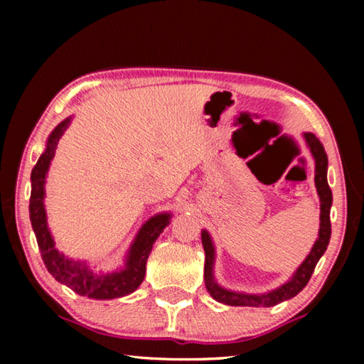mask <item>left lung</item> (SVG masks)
<instances>
[{"mask_svg":"<svg viewBox=\"0 0 364 364\" xmlns=\"http://www.w3.org/2000/svg\"><path fill=\"white\" fill-rule=\"evenodd\" d=\"M306 144L310 147V151L315 157L316 162V173H315V184L318 189L319 200H321V225H319V237L318 241L313 245L310 255L306 257V260L300 264V268L295 271V274L287 281L286 284L281 287L274 289L268 294L263 295H249V294H239V292H231L226 291V289H221L217 282L213 281V244L212 239L208 236L207 231H202V245H204L205 250V267H204V279H205V287L208 294L212 297L221 301L225 305L231 306H274L284 301L287 299H292L297 295L301 289H304L308 281H310L313 271H315L316 263L319 258L328 249L329 239H331V205H332V193L328 184V156H326V151L315 134L313 133H305Z\"/></svg>","mask_w":364,"mask_h":364,"instance_id":"1","label":"left lung"}]
</instances>
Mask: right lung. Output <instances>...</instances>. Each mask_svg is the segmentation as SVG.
<instances>
[{
    "instance_id": "obj_1",
    "label": "right lung",
    "mask_w": 364,
    "mask_h": 364,
    "mask_svg": "<svg viewBox=\"0 0 364 364\" xmlns=\"http://www.w3.org/2000/svg\"><path fill=\"white\" fill-rule=\"evenodd\" d=\"M69 119L64 120L56 130L51 133L48 139L46 151L41 154L38 162L32 170V194H30V221L38 242V249L43 262H45L49 273L54 276V279L63 282L67 287H70L73 292L88 299L107 300L123 297V295L132 294L136 291L146 274V262L152 250V244L164 231V228L170 223L168 213H160L151 218L141 228L134 244L132 245L130 254H128L127 267L123 271L106 276L93 274L82 263L72 262L59 254L54 247V241L46 226V213L43 205V197H45V178L49 168V164L54 157L59 138L63 136L64 130L69 125Z\"/></svg>"
}]
</instances>
